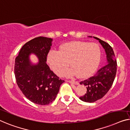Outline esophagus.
I'll list each match as a JSON object with an SVG mask.
<instances>
[{"label":"esophagus","instance_id":"1","mask_svg":"<svg viewBox=\"0 0 130 130\" xmlns=\"http://www.w3.org/2000/svg\"><path fill=\"white\" fill-rule=\"evenodd\" d=\"M67 82L70 83V84H72L74 85H79V82H77V81H73V80H67Z\"/></svg>","mask_w":130,"mask_h":130}]
</instances>
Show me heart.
Returning a JSON list of instances; mask_svg holds the SVG:
<instances>
[{
    "label": "heart",
    "instance_id": "1",
    "mask_svg": "<svg viewBox=\"0 0 130 130\" xmlns=\"http://www.w3.org/2000/svg\"><path fill=\"white\" fill-rule=\"evenodd\" d=\"M101 57V50L98 44L87 42L73 41L65 43L59 51L48 54V64L54 72L61 75L68 67L72 68L65 72L68 76L77 74L79 77L88 76L96 69Z\"/></svg>",
    "mask_w": 130,
    "mask_h": 130
}]
</instances>
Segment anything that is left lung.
<instances>
[{
  "label": "left lung",
  "mask_w": 130,
  "mask_h": 130,
  "mask_svg": "<svg viewBox=\"0 0 130 130\" xmlns=\"http://www.w3.org/2000/svg\"><path fill=\"white\" fill-rule=\"evenodd\" d=\"M93 38L99 40L105 50L107 63L98 70L94 76L80 82V84L86 86L87 92L79 99L89 103L96 102L107 93L113 84L117 72V61L113 48L104 41L95 37Z\"/></svg>",
  "instance_id": "8db88e82"
}]
</instances>
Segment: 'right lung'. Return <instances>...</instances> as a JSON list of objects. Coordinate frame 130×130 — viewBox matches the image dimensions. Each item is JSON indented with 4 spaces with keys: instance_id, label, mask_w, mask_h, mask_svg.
<instances>
[{
    "instance_id": "obj_1",
    "label": "right lung",
    "mask_w": 130,
    "mask_h": 130,
    "mask_svg": "<svg viewBox=\"0 0 130 130\" xmlns=\"http://www.w3.org/2000/svg\"><path fill=\"white\" fill-rule=\"evenodd\" d=\"M51 38L38 37L26 42L15 58L14 74L17 84L31 102L46 105L55 99L61 85L64 82L46 64V57L52 45ZM31 53L39 62L32 65L29 59Z\"/></svg>"
}]
</instances>
